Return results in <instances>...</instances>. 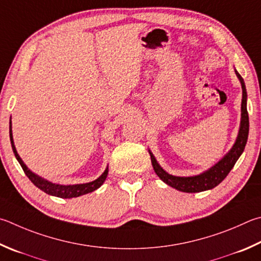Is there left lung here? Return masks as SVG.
I'll return each mask as SVG.
<instances>
[{
	"mask_svg": "<svg viewBox=\"0 0 261 261\" xmlns=\"http://www.w3.org/2000/svg\"><path fill=\"white\" fill-rule=\"evenodd\" d=\"M236 75L240 79L241 84H242L243 96H242V106H241V111H242V117H241V126L239 131L238 139L234 144L233 148H231L228 154H227L224 159L219 161L215 167H212L210 170L203 172L198 176L194 177H176L172 174H169L165 172L164 170L160 167L156 162L153 154L149 151L150 161L153 164L154 171L158 176L161 178L162 181H164L169 186L178 189L180 192L185 193H198L203 191H207V189H212L218 186L222 180H224L227 174L230 172V170L239 160L241 154L243 153L244 147L248 141V135H249V114L248 110H246V89L244 81L241 75L236 72Z\"/></svg>",
	"mask_w": 261,
	"mask_h": 261,
	"instance_id": "8db88e82",
	"label": "left lung"
}]
</instances>
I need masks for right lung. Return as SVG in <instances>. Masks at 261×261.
<instances>
[{"mask_svg":"<svg viewBox=\"0 0 261 261\" xmlns=\"http://www.w3.org/2000/svg\"><path fill=\"white\" fill-rule=\"evenodd\" d=\"M10 141H11V146H12V150L15 153L16 159L18 160L19 164L21 165V168L25 172L26 176L30 178L31 181L35 185L36 187H39L41 191H43L44 193L49 194V195H54L57 197H61V198H72V197H79L81 195H84V194L91 193L93 191H96L97 188H99L105 181V179L108 174V169L105 170L100 177L98 179L94 180V181L91 182H87V184H80V185H68V186H64V185H57V184H52L51 181H48L43 178H41L39 176H36L35 173H33L31 170H28L25 164H23L22 160L19 158V155L16 150L15 144H13V138H12V130H11V120H10Z\"/></svg>","mask_w":261,"mask_h":261,"instance_id":"add662e5","label":"right lung"}]
</instances>
